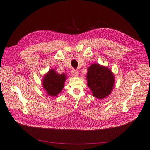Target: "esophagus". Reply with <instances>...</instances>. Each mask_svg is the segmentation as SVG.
<instances>
[{
	"label": "esophagus",
	"mask_w": 150,
	"mask_h": 150,
	"mask_svg": "<svg viewBox=\"0 0 150 150\" xmlns=\"http://www.w3.org/2000/svg\"><path fill=\"white\" fill-rule=\"evenodd\" d=\"M71 73H72V74H73L75 77L78 76V71H77V70L73 69V70H72V71H71Z\"/></svg>",
	"instance_id": "esophagus-1"
}]
</instances>
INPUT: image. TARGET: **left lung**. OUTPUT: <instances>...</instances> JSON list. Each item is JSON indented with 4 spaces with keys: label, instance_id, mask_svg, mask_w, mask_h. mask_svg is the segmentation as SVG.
<instances>
[{
    "label": "left lung",
    "instance_id": "left-lung-1",
    "mask_svg": "<svg viewBox=\"0 0 150 150\" xmlns=\"http://www.w3.org/2000/svg\"><path fill=\"white\" fill-rule=\"evenodd\" d=\"M86 77L87 86L95 97L102 99L110 94L115 78L107 67L97 63L92 64L87 69Z\"/></svg>",
    "mask_w": 150,
    "mask_h": 150
}]
</instances>
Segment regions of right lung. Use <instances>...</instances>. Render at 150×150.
Instances as JSON below:
<instances>
[{"instance_id": "obj_1", "label": "right lung", "mask_w": 150, "mask_h": 150, "mask_svg": "<svg viewBox=\"0 0 150 150\" xmlns=\"http://www.w3.org/2000/svg\"><path fill=\"white\" fill-rule=\"evenodd\" d=\"M66 79L65 74H58L54 69H50L42 81L43 88L50 96H56L63 89Z\"/></svg>"}]
</instances>
